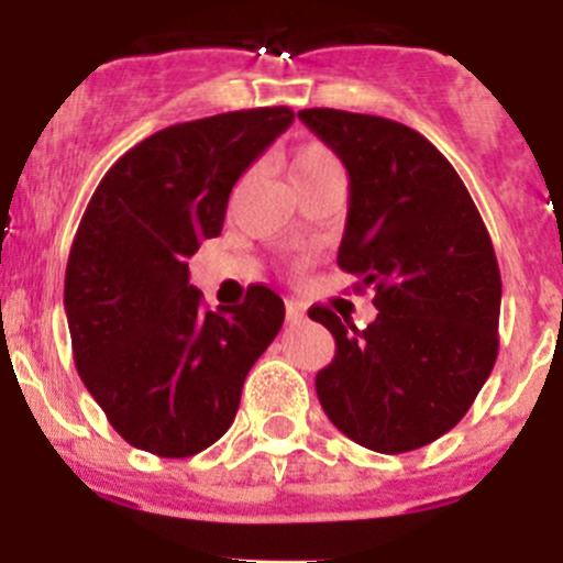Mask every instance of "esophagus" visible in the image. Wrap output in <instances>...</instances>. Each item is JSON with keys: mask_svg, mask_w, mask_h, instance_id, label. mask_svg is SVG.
Wrapping results in <instances>:
<instances>
[{"mask_svg": "<svg viewBox=\"0 0 563 563\" xmlns=\"http://www.w3.org/2000/svg\"><path fill=\"white\" fill-rule=\"evenodd\" d=\"M286 318L288 323H302L305 321V308L299 302H286Z\"/></svg>", "mask_w": 563, "mask_h": 563, "instance_id": "34e87169", "label": "esophagus"}]
</instances>
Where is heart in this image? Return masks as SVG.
Returning a JSON list of instances; mask_svg holds the SVG:
<instances>
[{
    "label": "heart",
    "instance_id": "b5f03b06",
    "mask_svg": "<svg viewBox=\"0 0 563 563\" xmlns=\"http://www.w3.org/2000/svg\"><path fill=\"white\" fill-rule=\"evenodd\" d=\"M338 161H334L332 152L327 150L318 141H310V144H302L297 152L291 155V163H288V176H291L294 187L305 185V181H313L318 176H323L327 172H334Z\"/></svg>",
    "mask_w": 563,
    "mask_h": 563
}]
</instances>
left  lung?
<instances>
[{
    "mask_svg": "<svg viewBox=\"0 0 563 563\" xmlns=\"http://www.w3.org/2000/svg\"><path fill=\"white\" fill-rule=\"evenodd\" d=\"M299 119L349 172L338 266L373 288L376 321L310 308L338 351L318 371L340 433L384 455L419 450L465 417L498 356L501 275L490 234L452 163L417 130L371 113Z\"/></svg>",
    "mask_w": 563,
    "mask_h": 563,
    "instance_id": "obj_1",
    "label": "left lung"
}]
</instances>
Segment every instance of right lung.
Returning a JSON list of instances; mask_svg holds the SVG:
<instances>
[{"mask_svg": "<svg viewBox=\"0 0 563 563\" xmlns=\"http://www.w3.org/2000/svg\"><path fill=\"white\" fill-rule=\"evenodd\" d=\"M294 122L288 106L172 124L100 179L73 240L65 313L84 387L135 450L190 457L231 428L242 384L286 318L250 286L207 310L187 258L223 231L231 187Z\"/></svg>", "mask_w": 563, "mask_h": 563, "instance_id": "right-lung-1", "label": "right lung"}]
</instances>
